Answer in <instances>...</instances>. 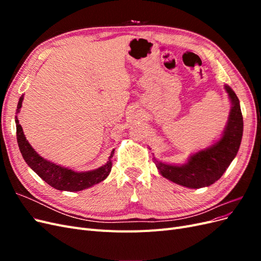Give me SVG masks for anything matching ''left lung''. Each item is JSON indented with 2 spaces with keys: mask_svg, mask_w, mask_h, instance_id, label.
Here are the masks:
<instances>
[{
  "mask_svg": "<svg viewBox=\"0 0 261 261\" xmlns=\"http://www.w3.org/2000/svg\"><path fill=\"white\" fill-rule=\"evenodd\" d=\"M224 88L232 107L222 137L215 145L189 156L185 164H168L154 159L155 167L163 177L185 187L201 188L210 186L223 175L239 151L243 136L240 100L230 86L225 85Z\"/></svg>",
  "mask_w": 261,
  "mask_h": 261,
  "instance_id": "left-lung-1",
  "label": "left lung"
}]
</instances>
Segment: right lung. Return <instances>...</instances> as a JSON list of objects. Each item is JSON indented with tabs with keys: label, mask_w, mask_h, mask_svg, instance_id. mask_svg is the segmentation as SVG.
<instances>
[{
	"label": "right lung",
	"mask_w": 261,
	"mask_h": 261,
	"mask_svg": "<svg viewBox=\"0 0 261 261\" xmlns=\"http://www.w3.org/2000/svg\"><path fill=\"white\" fill-rule=\"evenodd\" d=\"M22 100L23 94H21V97L18 101L17 113L19 112V109L21 108ZM15 122H16L17 143L23 160L26 161L29 167L33 169L45 183H48L55 189L66 192L83 191L85 188H89L94 184H98L100 181L106 179L110 174V172H111V159L114 154V150H112L111 155L109 156V161L103 165V167L88 172H76L64 167H61V165L57 163L50 162L39 155L35 151V149L30 146L25 135H23V132L19 124L17 115L15 116Z\"/></svg>",
	"instance_id": "1"
}]
</instances>
